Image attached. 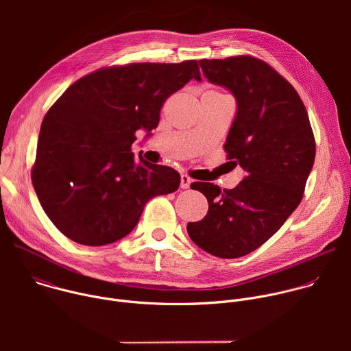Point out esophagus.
Segmentation results:
<instances>
[{"instance_id": "34e87169", "label": "esophagus", "mask_w": 351, "mask_h": 351, "mask_svg": "<svg viewBox=\"0 0 351 351\" xmlns=\"http://www.w3.org/2000/svg\"><path fill=\"white\" fill-rule=\"evenodd\" d=\"M191 179L187 176V175H182L180 176V187L182 189H189L190 187V184H191Z\"/></svg>"}]
</instances>
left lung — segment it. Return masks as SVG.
<instances>
[{"label": "left lung", "mask_w": 351, "mask_h": 351, "mask_svg": "<svg viewBox=\"0 0 351 351\" xmlns=\"http://www.w3.org/2000/svg\"><path fill=\"white\" fill-rule=\"evenodd\" d=\"M210 83L236 98L225 152L244 172L230 190L210 182L191 189L208 199V213L187 223L190 239L219 258H239L274 236L303 198L315 160L307 110L294 87L268 64L241 56L202 60Z\"/></svg>", "instance_id": "obj_1"}]
</instances>
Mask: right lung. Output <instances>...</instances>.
Here are the masks:
<instances>
[{"label":"right lung","mask_w":351,"mask_h":351,"mask_svg":"<svg viewBox=\"0 0 351 351\" xmlns=\"http://www.w3.org/2000/svg\"><path fill=\"white\" fill-rule=\"evenodd\" d=\"M197 61L130 64L95 71L66 88L43 119L32 182L40 204L68 239L104 245L129 234L144 206L179 189L171 167L132 153L136 132L158 126L165 99Z\"/></svg>","instance_id":"1"}]
</instances>
